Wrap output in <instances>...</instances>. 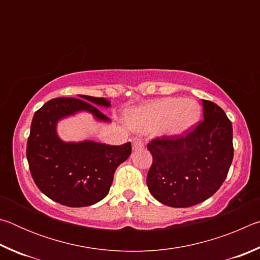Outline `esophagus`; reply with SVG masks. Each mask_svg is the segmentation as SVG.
<instances>
[{
	"label": "esophagus",
	"instance_id": "esophagus-1",
	"mask_svg": "<svg viewBox=\"0 0 260 260\" xmlns=\"http://www.w3.org/2000/svg\"><path fill=\"white\" fill-rule=\"evenodd\" d=\"M144 144L141 139H134L133 140V150H140V149H143Z\"/></svg>",
	"mask_w": 260,
	"mask_h": 260
}]
</instances>
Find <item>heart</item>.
<instances>
[{
  "mask_svg": "<svg viewBox=\"0 0 260 260\" xmlns=\"http://www.w3.org/2000/svg\"><path fill=\"white\" fill-rule=\"evenodd\" d=\"M200 118L201 107L195 101L167 98L131 110L126 114V122L134 131H156L162 138L177 139L190 132Z\"/></svg>",
  "mask_w": 260,
  "mask_h": 260,
  "instance_id": "obj_1",
  "label": "heart"
}]
</instances>
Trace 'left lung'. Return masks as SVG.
Listing matches in <instances>:
<instances>
[{
    "instance_id": "left-lung-1",
    "label": "left lung",
    "mask_w": 260,
    "mask_h": 260,
    "mask_svg": "<svg viewBox=\"0 0 260 260\" xmlns=\"http://www.w3.org/2000/svg\"><path fill=\"white\" fill-rule=\"evenodd\" d=\"M204 120L187 136L148 144L152 165L147 184L155 199L172 208L208 200L225 181L233 160V127L223 110L203 100Z\"/></svg>"
}]
</instances>
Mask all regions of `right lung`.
<instances>
[{"mask_svg":"<svg viewBox=\"0 0 260 260\" xmlns=\"http://www.w3.org/2000/svg\"><path fill=\"white\" fill-rule=\"evenodd\" d=\"M98 107L110 108L103 98L78 95L48 101L34 113L26 148L30 174L50 200L70 208L89 206L109 193L117 167L129 157L131 142L109 146L93 140L65 142L57 125L65 118L88 112L96 121L111 120Z\"/></svg>","mask_w":260,"mask_h":260,"instance_id":"right-lung-1","label":"right lung"}]
</instances>
